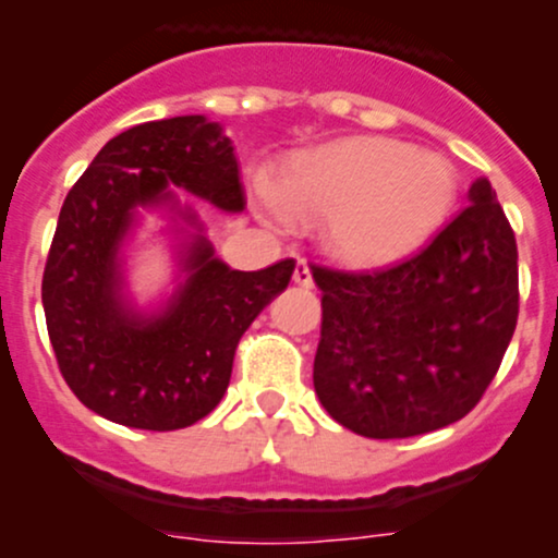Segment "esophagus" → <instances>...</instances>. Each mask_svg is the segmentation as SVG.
<instances>
[{
  "label": "esophagus",
  "mask_w": 558,
  "mask_h": 558,
  "mask_svg": "<svg viewBox=\"0 0 558 558\" xmlns=\"http://www.w3.org/2000/svg\"><path fill=\"white\" fill-rule=\"evenodd\" d=\"M294 283L302 286V289H313V275H311V267H307L305 262H296Z\"/></svg>",
  "instance_id": "esophagus-1"
}]
</instances>
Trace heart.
<instances>
[{"label": "heart", "instance_id": "b5f03b06", "mask_svg": "<svg viewBox=\"0 0 558 558\" xmlns=\"http://www.w3.org/2000/svg\"><path fill=\"white\" fill-rule=\"evenodd\" d=\"M459 191L442 154L391 137H342L294 156L286 172L251 178L253 207L269 227L326 223V247L348 267H388L440 229Z\"/></svg>", "mask_w": 558, "mask_h": 558}]
</instances>
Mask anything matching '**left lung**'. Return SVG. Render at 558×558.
Wrapping results in <instances>:
<instances>
[{"label": "left lung", "mask_w": 558, "mask_h": 558, "mask_svg": "<svg viewBox=\"0 0 558 558\" xmlns=\"http://www.w3.org/2000/svg\"><path fill=\"white\" fill-rule=\"evenodd\" d=\"M466 199L397 267H313L324 294L313 386L326 413L356 435L393 440L442 429L497 375L519 318V251L486 178Z\"/></svg>", "instance_id": "8db88e82"}]
</instances>
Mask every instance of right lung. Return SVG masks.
Instances as JSON below:
<instances>
[{"mask_svg":"<svg viewBox=\"0 0 558 558\" xmlns=\"http://www.w3.org/2000/svg\"><path fill=\"white\" fill-rule=\"evenodd\" d=\"M180 191L221 213L245 210L221 123L174 116L126 129L66 194L45 264V320L66 386L132 429L172 432L205 418L227 391L240 337L294 272V258L258 272L229 267ZM148 215L166 221L173 283L140 306L128 258Z\"/></svg>","mask_w":558,"mask_h":558,"instance_id":"add662e5","label":"right lung"}]
</instances>
